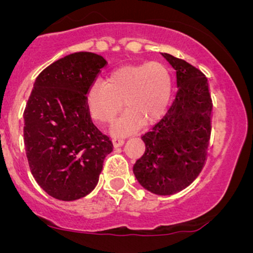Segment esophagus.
<instances>
[{
	"label": "esophagus",
	"mask_w": 253,
	"mask_h": 253,
	"mask_svg": "<svg viewBox=\"0 0 253 253\" xmlns=\"http://www.w3.org/2000/svg\"><path fill=\"white\" fill-rule=\"evenodd\" d=\"M113 144H114V146H121L125 144V139L121 136H115V138H113Z\"/></svg>",
	"instance_id": "esophagus-1"
}]
</instances>
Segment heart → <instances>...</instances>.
<instances>
[{
  "label": "heart",
  "mask_w": 253,
  "mask_h": 253,
  "mask_svg": "<svg viewBox=\"0 0 253 253\" xmlns=\"http://www.w3.org/2000/svg\"><path fill=\"white\" fill-rule=\"evenodd\" d=\"M171 96V77L164 64L150 62L126 65L113 71L106 83L95 82L86 92L91 117L112 124L124 108V117L113 126V134L129 133L141 123L150 125L164 115Z\"/></svg>",
  "instance_id": "heart-1"
}]
</instances>
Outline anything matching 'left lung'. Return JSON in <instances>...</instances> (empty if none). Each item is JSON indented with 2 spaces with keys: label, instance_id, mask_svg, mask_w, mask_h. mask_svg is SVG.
<instances>
[{
  "label": "left lung",
  "instance_id": "left-lung-1",
  "mask_svg": "<svg viewBox=\"0 0 253 253\" xmlns=\"http://www.w3.org/2000/svg\"><path fill=\"white\" fill-rule=\"evenodd\" d=\"M176 70V98L161 121L141 136L144 155L133 165L139 183L158 195L178 193L201 172L211 132V97L201 70L163 53Z\"/></svg>",
  "mask_w": 253,
  "mask_h": 253
}]
</instances>
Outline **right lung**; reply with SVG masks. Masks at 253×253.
<instances>
[{"mask_svg":"<svg viewBox=\"0 0 253 253\" xmlns=\"http://www.w3.org/2000/svg\"><path fill=\"white\" fill-rule=\"evenodd\" d=\"M107 65L103 57L76 52L37 77L24 112L28 164L48 195L74 201L96 187L113 143L92 123L86 92Z\"/></svg>","mask_w":253,"mask_h":253,"instance_id":"1","label":"right lung"}]
</instances>
